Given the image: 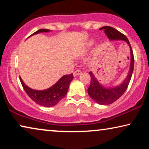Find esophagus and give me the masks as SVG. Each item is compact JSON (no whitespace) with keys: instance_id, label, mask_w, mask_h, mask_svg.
I'll return each instance as SVG.
<instances>
[{"instance_id":"1","label":"esophagus","mask_w":149,"mask_h":149,"mask_svg":"<svg viewBox=\"0 0 149 149\" xmlns=\"http://www.w3.org/2000/svg\"><path fill=\"white\" fill-rule=\"evenodd\" d=\"M81 70H80V69H77V70H76L74 72H73V75H74V77H76L79 74H81Z\"/></svg>"}]
</instances>
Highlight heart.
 I'll use <instances>...</instances> for the list:
<instances>
[{"instance_id":"obj_1","label":"heart","mask_w":149,"mask_h":149,"mask_svg":"<svg viewBox=\"0 0 149 149\" xmlns=\"http://www.w3.org/2000/svg\"><path fill=\"white\" fill-rule=\"evenodd\" d=\"M91 44H92V42H90V45H91Z\"/></svg>"}]
</instances>
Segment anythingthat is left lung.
<instances>
[{"mask_svg": "<svg viewBox=\"0 0 149 149\" xmlns=\"http://www.w3.org/2000/svg\"><path fill=\"white\" fill-rule=\"evenodd\" d=\"M100 30H104V32L110 40H125L129 45L130 53H131V64H130L129 74L123 83L119 86L113 87V88H105L100 84L97 79L95 78L94 75L92 74V72H89V75L91 77V83L90 85L87 89L89 95L95 102L99 104L108 105L117 100L127 89L134 71V58L131 45L126 36L111 26H103L102 28H100Z\"/></svg>", "mask_w": 149, "mask_h": 149, "instance_id": "obj_1", "label": "left lung"}]
</instances>
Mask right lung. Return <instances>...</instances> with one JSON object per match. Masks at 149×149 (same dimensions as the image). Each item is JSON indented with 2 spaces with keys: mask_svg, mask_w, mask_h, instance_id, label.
Here are the masks:
<instances>
[{
  "mask_svg": "<svg viewBox=\"0 0 149 149\" xmlns=\"http://www.w3.org/2000/svg\"><path fill=\"white\" fill-rule=\"evenodd\" d=\"M47 29H40L32 34L40 33V32H49ZM30 35V36H32ZM73 79L72 73L63 76L56 84L45 90H34L26 86L23 82L21 77H19L22 87L28 96L38 104L45 107H52L57 104L63 97H65L68 91L69 85Z\"/></svg>",
  "mask_w": 149,
  "mask_h": 149,
  "instance_id": "1",
  "label": "right lung"
}]
</instances>
